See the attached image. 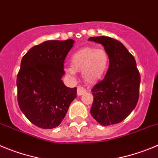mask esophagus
I'll return each mask as SVG.
<instances>
[{"mask_svg": "<svg viewBox=\"0 0 158 158\" xmlns=\"http://www.w3.org/2000/svg\"><path fill=\"white\" fill-rule=\"evenodd\" d=\"M86 89H84V88L82 87H80V86H79V87L77 88V94L79 95V96H80V95L83 94L84 93H86Z\"/></svg>", "mask_w": 158, "mask_h": 158, "instance_id": "obj_1", "label": "esophagus"}]
</instances>
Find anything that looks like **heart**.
<instances>
[{"instance_id":"heart-1","label":"heart","mask_w":158,"mask_h":158,"mask_svg":"<svg viewBox=\"0 0 158 158\" xmlns=\"http://www.w3.org/2000/svg\"><path fill=\"white\" fill-rule=\"evenodd\" d=\"M109 56L104 49L86 47L79 49L71 57V67L65 68V72L74 76L82 72V78L89 84L100 81L107 72Z\"/></svg>"}]
</instances>
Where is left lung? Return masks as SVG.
Masks as SVG:
<instances>
[{"label": "left lung", "mask_w": 158, "mask_h": 158, "mask_svg": "<svg viewBox=\"0 0 158 158\" xmlns=\"http://www.w3.org/2000/svg\"><path fill=\"white\" fill-rule=\"evenodd\" d=\"M89 41L102 44L109 56V66L104 79L92 89L94 102L90 113L101 125L123 121L137 105L140 74L134 56L114 38L91 37Z\"/></svg>", "instance_id": "1"}]
</instances>
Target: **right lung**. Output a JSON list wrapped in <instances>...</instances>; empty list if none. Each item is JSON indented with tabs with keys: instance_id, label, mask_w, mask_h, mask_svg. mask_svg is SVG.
<instances>
[{
	"instance_id": "add662e5",
	"label": "right lung",
	"mask_w": 158,
	"mask_h": 158,
	"mask_svg": "<svg viewBox=\"0 0 158 158\" xmlns=\"http://www.w3.org/2000/svg\"><path fill=\"white\" fill-rule=\"evenodd\" d=\"M75 41H46L31 48L21 60L17 76L19 109L35 126L56 127L76 98V87L61 80L64 62Z\"/></svg>"
}]
</instances>
